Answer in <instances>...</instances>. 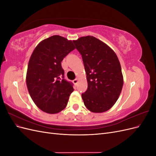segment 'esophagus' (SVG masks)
<instances>
[{
  "mask_svg": "<svg viewBox=\"0 0 156 156\" xmlns=\"http://www.w3.org/2000/svg\"><path fill=\"white\" fill-rule=\"evenodd\" d=\"M77 82H78V79H75L73 80V84H77Z\"/></svg>",
  "mask_w": 156,
  "mask_h": 156,
  "instance_id": "34e87169",
  "label": "esophagus"
}]
</instances>
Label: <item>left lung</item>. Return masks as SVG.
Masks as SVG:
<instances>
[{"label": "left lung", "mask_w": 156, "mask_h": 156, "mask_svg": "<svg viewBox=\"0 0 156 156\" xmlns=\"http://www.w3.org/2000/svg\"><path fill=\"white\" fill-rule=\"evenodd\" d=\"M82 56L88 88L81 94L84 104L93 112H103L115 105L124 80L116 53L107 44L92 36L73 40Z\"/></svg>", "instance_id": "8db88e82"}]
</instances>
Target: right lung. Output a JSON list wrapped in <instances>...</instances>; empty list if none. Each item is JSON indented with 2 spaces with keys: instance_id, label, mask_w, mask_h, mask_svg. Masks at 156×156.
<instances>
[{
  "instance_id": "obj_1",
  "label": "right lung",
  "mask_w": 156,
  "mask_h": 156,
  "mask_svg": "<svg viewBox=\"0 0 156 156\" xmlns=\"http://www.w3.org/2000/svg\"><path fill=\"white\" fill-rule=\"evenodd\" d=\"M75 49L72 40L55 35L42 40L31 55L27 86L33 101L41 111L55 114L66 107L73 88V83L64 79L61 62Z\"/></svg>"
}]
</instances>
